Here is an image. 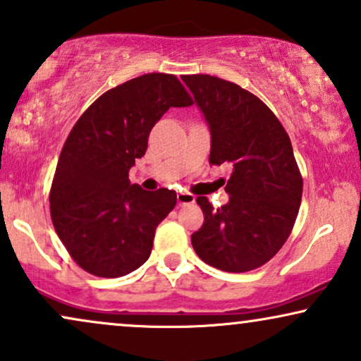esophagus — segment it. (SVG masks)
Here are the masks:
<instances>
[{
	"label": "esophagus",
	"mask_w": 361,
	"mask_h": 361,
	"mask_svg": "<svg viewBox=\"0 0 361 361\" xmlns=\"http://www.w3.org/2000/svg\"><path fill=\"white\" fill-rule=\"evenodd\" d=\"M176 198H178V203H180V205H190V203H195V195H192V193L180 192L176 195Z\"/></svg>",
	"instance_id": "1"
}]
</instances>
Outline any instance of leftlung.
<instances>
[{"instance_id":"obj_1","label":"left lung","mask_w":361,"mask_h":361,"mask_svg":"<svg viewBox=\"0 0 361 361\" xmlns=\"http://www.w3.org/2000/svg\"><path fill=\"white\" fill-rule=\"evenodd\" d=\"M210 128V163L232 168L227 205L198 197L202 228L192 235L208 266L247 272L269 262L288 240L302 197V178L290 139L269 107L233 82L181 77Z\"/></svg>"}]
</instances>
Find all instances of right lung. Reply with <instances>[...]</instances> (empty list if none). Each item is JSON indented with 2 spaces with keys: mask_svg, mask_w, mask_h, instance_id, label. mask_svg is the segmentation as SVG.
I'll use <instances>...</instances> for the list:
<instances>
[{
  "mask_svg": "<svg viewBox=\"0 0 361 361\" xmlns=\"http://www.w3.org/2000/svg\"><path fill=\"white\" fill-rule=\"evenodd\" d=\"M192 104L175 75L146 73L104 92L72 128L51 181L50 215L65 249L89 274L121 277L149 257L176 193L131 185L129 169L145 156L164 112Z\"/></svg>",
  "mask_w": 361,
  "mask_h": 361,
  "instance_id": "add662e5",
  "label": "right lung"
}]
</instances>
